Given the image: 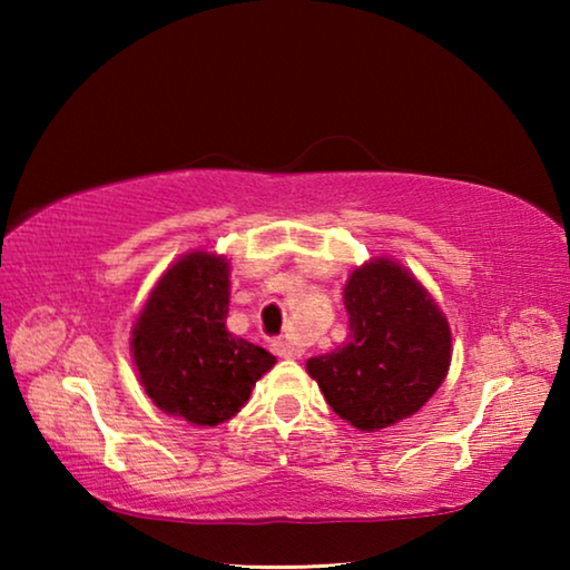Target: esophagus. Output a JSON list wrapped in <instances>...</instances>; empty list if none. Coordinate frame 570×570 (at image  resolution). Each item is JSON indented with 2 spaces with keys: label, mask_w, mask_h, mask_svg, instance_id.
Returning <instances> with one entry per match:
<instances>
[{
  "label": "esophagus",
  "mask_w": 570,
  "mask_h": 570,
  "mask_svg": "<svg viewBox=\"0 0 570 570\" xmlns=\"http://www.w3.org/2000/svg\"><path fill=\"white\" fill-rule=\"evenodd\" d=\"M272 346H274V352L282 356V360H296V356H302V350L286 340H276Z\"/></svg>",
  "instance_id": "obj_1"
}]
</instances>
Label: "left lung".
Masks as SVG:
<instances>
[{"mask_svg":"<svg viewBox=\"0 0 570 570\" xmlns=\"http://www.w3.org/2000/svg\"><path fill=\"white\" fill-rule=\"evenodd\" d=\"M350 334L306 370L354 428L382 430L417 412L450 366V326L414 276L390 258L364 264L344 288Z\"/></svg>","mask_w":570,"mask_h":570,"instance_id":"obj_1","label":"left lung"}]
</instances>
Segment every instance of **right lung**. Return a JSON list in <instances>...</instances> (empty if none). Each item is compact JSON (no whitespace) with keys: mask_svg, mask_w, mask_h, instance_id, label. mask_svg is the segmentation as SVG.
I'll use <instances>...</instances> for the list:
<instances>
[{"mask_svg":"<svg viewBox=\"0 0 570 570\" xmlns=\"http://www.w3.org/2000/svg\"><path fill=\"white\" fill-rule=\"evenodd\" d=\"M228 264L206 250L160 276L132 332V360L148 397L193 424L230 420L276 360L226 330Z\"/></svg>","mask_w":570,"mask_h":570,"instance_id":"right-lung-1","label":"right lung"}]
</instances>
